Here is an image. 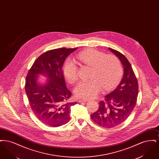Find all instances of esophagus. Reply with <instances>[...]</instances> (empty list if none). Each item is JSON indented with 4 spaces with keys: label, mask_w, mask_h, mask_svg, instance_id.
<instances>
[{
    "label": "esophagus",
    "mask_w": 159,
    "mask_h": 159,
    "mask_svg": "<svg viewBox=\"0 0 159 159\" xmlns=\"http://www.w3.org/2000/svg\"><path fill=\"white\" fill-rule=\"evenodd\" d=\"M87 101H88V99H79L78 102H79V103H80V102H87Z\"/></svg>",
    "instance_id": "esophagus-1"
}]
</instances>
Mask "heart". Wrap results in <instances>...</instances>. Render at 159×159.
Returning <instances> with one entry per match:
<instances>
[{"label":"heart","mask_w":159,"mask_h":159,"mask_svg":"<svg viewBox=\"0 0 159 159\" xmlns=\"http://www.w3.org/2000/svg\"><path fill=\"white\" fill-rule=\"evenodd\" d=\"M76 59L82 64L91 67V78L76 85L75 93L80 98H92L102 90L113 89L121 79L123 70L117 57L95 49H88L77 54ZM63 73L67 82L75 83L77 79V67L74 61L68 59L64 63Z\"/></svg>","instance_id":"heart-1"}]
</instances>
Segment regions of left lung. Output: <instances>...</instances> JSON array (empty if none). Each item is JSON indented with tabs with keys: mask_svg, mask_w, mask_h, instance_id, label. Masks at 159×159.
I'll return each mask as SVG.
<instances>
[{
	"mask_svg": "<svg viewBox=\"0 0 159 159\" xmlns=\"http://www.w3.org/2000/svg\"><path fill=\"white\" fill-rule=\"evenodd\" d=\"M121 61L123 77L118 86L99 102L98 110L91 114V119L99 126L113 128L125 121L136 106L138 83L131 64L124 55L109 48Z\"/></svg>",
	"mask_w": 159,
	"mask_h": 159,
	"instance_id": "1",
	"label": "left lung"
}]
</instances>
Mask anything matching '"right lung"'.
Returning <instances> with one entry per match:
<instances>
[{
    "label": "right lung",
    "mask_w": 159,
    "mask_h": 159,
    "mask_svg": "<svg viewBox=\"0 0 159 159\" xmlns=\"http://www.w3.org/2000/svg\"><path fill=\"white\" fill-rule=\"evenodd\" d=\"M77 49L62 48L48 51L38 57L27 73L25 91L31 108L47 126L58 127L70 120L71 107L76 102L68 101L71 93L66 87L62 67L66 58ZM39 74L47 78L45 84L38 82Z\"/></svg>",
    "instance_id": "right-lung-1"
}]
</instances>
